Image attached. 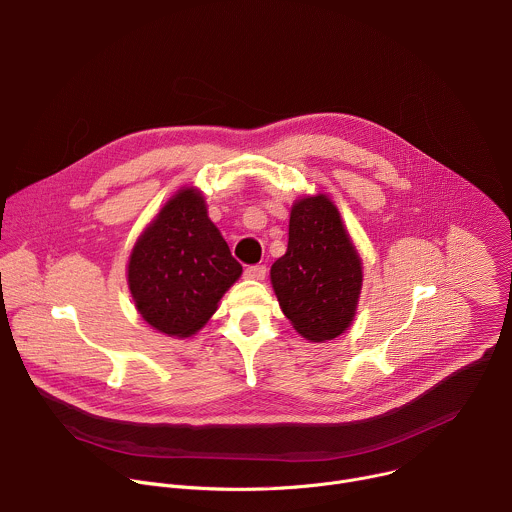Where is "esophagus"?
<instances>
[{
	"label": "esophagus",
	"mask_w": 512,
	"mask_h": 512,
	"mask_svg": "<svg viewBox=\"0 0 512 512\" xmlns=\"http://www.w3.org/2000/svg\"><path fill=\"white\" fill-rule=\"evenodd\" d=\"M265 275H267L265 265H251V267H247V269H245V277H247V279L261 281V279H265Z\"/></svg>",
	"instance_id": "1"
}]
</instances>
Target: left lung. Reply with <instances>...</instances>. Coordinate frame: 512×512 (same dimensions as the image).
<instances>
[{"instance_id":"1","label":"left lung","mask_w":512,"mask_h":512,"mask_svg":"<svg viewBox=\"0 0 512 512\" xmlns=\"http://www.w3.org/2000/svg\"><path fill=\"white\" fill-rule=\"evenodd\" d=\"M281 312L310 342L346 332L362 289V259L328 194L300 196L289 210L287 251L271 265Z\"/></svg>"}]
</instances>
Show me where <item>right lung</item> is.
Segmentation results:
<instances>
[{
    "instance_id": "right-lung-1",
    "label": "right lung",
    "mask_w": 512,
    "mask_h": 512,
    "mask_svg": "<svg viewBox=\"0 0 512 512\" xmlns=\"http://www.w3.org/2000/svg\"><path fill=\"white\" fill-rule=\"evenodd\" d=\"M241 273L196 186L180 188L162 206L127 261V285L139 316L174 338L196 334Z\"/></svg>"
}]
</instances>
